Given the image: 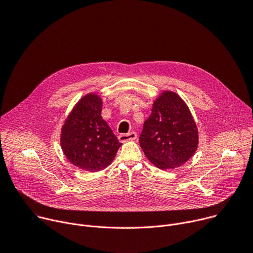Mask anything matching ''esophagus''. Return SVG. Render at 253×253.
<instances>
[{
    "instance_id": "34e87169",
    "label": "esophagus",
    "mask_w": 253,
    "mask_h": 253,
    "mask_svg": "<svg viewBox=\"0 0 253 253\" xmlns=\"http://www.w3.org/2000/svg\"><path fill=\"white\" fill-rule=\"evenodd\" d=\"M136 138H137V134H136V132H133V131L128 133V134H121V135L118 136L119 141L122 142V143L127 142V141H133Z\"/></svg>"
}]
</instances>
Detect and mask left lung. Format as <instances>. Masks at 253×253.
<instances>
[{
  "instance_id": "left-lung-1",
  "label": "left lung",
  "mask_w": 253,
  "mask_h": 253,
  "mask_svg": "<svg viewBox=\"0 0 253 253\" xmlns=\"http://www.w3.org/2000/svg\"><path fill=\"white\" fill-rule=\"evenodd\" d=\"M198 129L186 103L178 94L163 91L154 101L144 122L140 146L157 168L182 166L198 147Z\"/></svg>"
}]
</instances>
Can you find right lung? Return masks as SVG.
<instances>
[{
  "mask_svg": "<svg viewBox=\"0 0 253 253\" xmlns=\"http://www.w3.org/2000/svg\"><path fill=\"white\" fill-rule=\"evenodd\" d=\"M101 112V97L89 93L77 102L61 129L63 153L74 166L89 172L109 166L122 145Z\"/></svg>",
  "mask_w": 253,
  "mask_h": 253,
  "instance_id": "1",
  "label": "right lung"
}]
</instances>
